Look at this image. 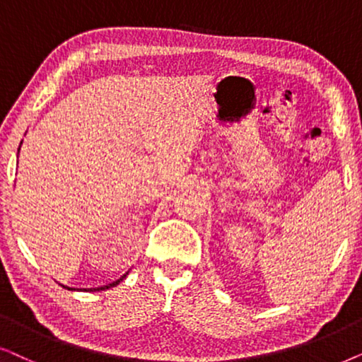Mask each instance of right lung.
<instances>
[{
    "instance_id": "right-lung-1",
    "label": "right lung",
    "mask_w": 362,
    "mask_h": 362,
    "mask_svg": "<svg viewBox=\"0 0 362 362\" xmlns=\"http://www.w3.org/2000/svg\"><path fill=\"white\" fill-rule=\"evenodd\" d=\"M127 274V273H125ZM125 274L124 276H120L117 281H112V283H109V285H105V286H100V288H88V291H103V290H109V288H112V286H117L120 281H122V279L125 278ZM64 288H67V286H64ZM67 290H72V288H67Z\"/></svg>"
}]
</instances>
